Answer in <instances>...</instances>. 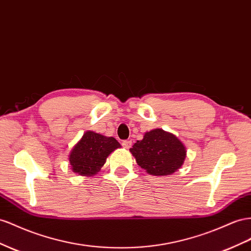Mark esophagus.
<instances>
[{
    "label": "esophagus",
    "mask_w": 251,
    "mask_h": 251,
    "mask_svg": "<svg viewBox=\"0 0 251 251\" xmlns=\"http://www.w3.org/2000/svg\"><path fill=\"white\" fill-rule=\"evenodd\" d=\"M123 147L125 149H130L132 147V141L131 140H124L123 141Z\"/></svg>",
    "instance_id": "34e87169"
}]
</instances>
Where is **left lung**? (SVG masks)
<instances>
[{
  "label": "left lung",
  "instance_id": "left-lung-1",
  "mask_svg": "<svg viewBox=\"0 0 251 251\" xmlns=\"http://www.w3.org/2000/svg\"><path fill=\"white\" fill-rule=\"evenodd\" d=\"M137 165L151 175H171L181 168L187 156L184 144L174 134L154 128L146 132L130 149Z\"/></svg>",
  "mask_w": 251,
  "mask_h": 251
}]
</instances>
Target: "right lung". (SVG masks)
<instances>
[{"instance_id": "obj_1", "label": "right lung", "mask_w": 251, "mask_h": 251, "mask_svg": "<svg viewBox=\"0 0 251 251\" xmlns=\"http://www.w3.org/2000/svg\"><path fill=\"white\" fill-rule=\"evenodd\" d=\"M119 148H121L120 144L114 137L86 131L70 152L69 160L72 171L89 177L96 175L105 164L109 155Z\"/></svg>"}]
</instances>
